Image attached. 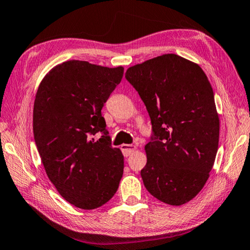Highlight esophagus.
<instances>
[{
  "label": "esophagus",
  "instance_id": "1",
  "mask_svg": "<svg viewBox=\"0 0 250 250\" xmlns=\"http://www.w3.org/2000/svg\"><path fill=\"white\" fill-rule=\"evenodd\" d=\"M120 149L125 157H129L130 154L136 151L137 148H136V146H133V145H122Z\"/></svg>",
  "mask_w": 250,
  "mask_h": 250
}]
</instances>
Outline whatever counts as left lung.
Instances as JSON below:
<instances>
[{
  "mask_svg": "<svg viewBox=\"0 0 250 250\" xmlns=\"http://www.w3.org/2000/svg\"><path fill=\"white\" fill-rule=\"evenodd\" d=\"M152 125L141 170L146 189L165 204L195 198L209 178L219 142L213 91L203 69L177 54H164L125 72Z\"/></svg>",
  "mask_w": 250,
  "mask_h": 250,
  "instance_id": "left-lung-1",
  "label": "left lung"
}]
</instances>
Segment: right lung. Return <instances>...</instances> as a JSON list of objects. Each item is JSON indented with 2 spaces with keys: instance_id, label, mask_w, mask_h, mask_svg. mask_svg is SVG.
Here are the masks:
<instances>
[{
  "instance_id": "1",
  "label": "right lung",
  "mask_w": 250,
  "mask_h": 250,
  "mask_svg": "<svg viewBox=\"0 0 250 250\" xmlns=\"http://www.w3.org/2000/svg\"><path fill=\"white\" fill-rule=\"evenodd\" d=\"M124 70L63 62L45 75L35 96L34 141L46 175L68 203L85 210L108 203L124 173V156L111 146L101 114ZM98 132L103 136L94 141Z\"/></svg>"
}]
</instances>
